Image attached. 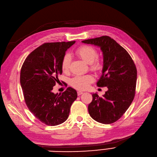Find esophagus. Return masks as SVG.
Listing matches in <instances>:
<instances>
[{"label":"esophagus","instance_id":"obj_1","mask_svg":"<svg viewBox=\"0 0 157 157\" xmlns=\"http://www.w3.org/2000/svg\"><path fill=\"white\" fill-rule=\"evenodd\" d=\"M83 92H81V91H78V95H81V94H82Z\"/></svg>","mask_w":157,"mask_h":157}]
</instances>
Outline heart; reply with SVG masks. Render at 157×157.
I'll list each match as a JSON object with an SVG mask.
<instances>
[{
	"instance_id": "b5f03b06",
	"label": "heart",
	"mask_w": 157,
	"mask_h": 157,
	"mask_svg": "<svg viewBox=\"0 0 157 157\" xmlns=\"http://www.w3.org/2000/svg\"><path fill=\"white\" fill-rule=\"evenodd\" d=\"M76 55L84 62L90 64V69L94 72H99L103 68L101 60L98 57V52L94 48L88 45H82L76 51ZM71 59L69 55L66 54L63 58L61 68L63 72H67L69 70ZM94 81V78L90 74L83 76H76L70 81L71 86L78 90H84Z\"/></svg>"
}]
</instances>
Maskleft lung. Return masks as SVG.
<instances>
[{"label":"left lung","instance_id":"8db88e82","mask_svg":"<svg viewBox=\"0 0 157 157\" xmlns=\"http://www.w3.org/2000/svg\"><path fill=\"white\" fill-rule=\"evenodd\" d=\"M100 47L103 56L102 75L97 82L108 90L99 97L92 94V101L88 110L91 117L103 124H111L119 119L135 97L137 69L132 58L125 49L108 36L82 41Z\"/></svg>","mask_w":157,"mask_h":157}]
</instances>
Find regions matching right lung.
<instances>
[{
  "label": "right lung",
  "mask_w": 157,
  "mask_h": 157,
  "mask_svg": "<svg viewBox=\"0 0 157 157\" xmlns=\"http://www.w3.org/2000/svg\"><path fill=\"white\" fill-rule=\"evenodd\" d=\"M75 42L45 43L31 52L22 66L20 81L25 103L30 112L46 125L64 122L78 97L76 90L71 87L62 94L52 92L58 76L62 74L61 63L65 52Z\"/></svg>",
  "instance_id": "add662e5"
}]
</instances>
